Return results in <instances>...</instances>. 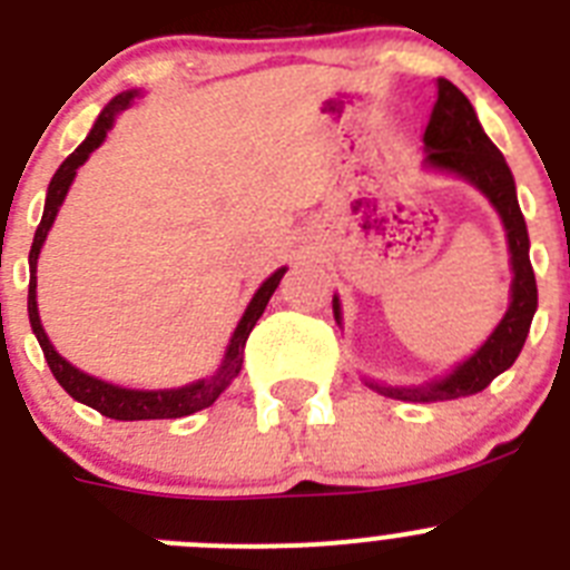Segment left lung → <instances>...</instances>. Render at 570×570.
Here are the masks:
<instances>
[{
    "instance_id": "obj_1",
    "label": "left lung",
    "mask_w": 570,
    "mask_h": 570,
    "mask_svg": "<svg viewBox=\"0 0 570 570\" xmlns=\"http://www.w3.org/2000/svg\"><path fill=\"white\" fill-rule=\"evenodd\" d=\"M425 168L442 170L468 179L473 188H480L488 196V203L497 208L508 234V250H511V305H508L502 322L488 336L485 345L476 354L468 356L465 362L451 371L448 376L425 385L396 387L367 382V387L380 391L382 396L402 402H442L460 400V396L480 394L491 385L502 371L513 365L520 356L525 336L531 331L533 311H537V279H533L531 256H528V228L522 216L520 203H517V185H513L511 168L500 148L488 139L482 130L476 110L468 102V97L448 79H436V102L428 119L425 136ZM334 316L342 320L340 299L334 296Z\"/></svg>"
}]
</instances>
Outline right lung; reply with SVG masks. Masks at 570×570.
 Instances as JSON below:
<instances>
[{
	"mask_svg": "<svg viewBox=\"0 0 570 570\" xmlns=\"http://www.w3.org/2000/svg\"><path fill=\"white\" fill-rule=\"evenodd\" d=\"M134 97H139V90H125L119 97L110 99L108 105L102 108L99 119L94 122L90 134L85 136V142L79 145L73 154L59 165V170L53 174L48 185V196H45V214H42V223H39L37 234H33V245H30V285H28V316H30V328L37 334L39 345H42V354L48 360L50 374L57 376L59 385L68 391L70 396L82 405L94 407L99 411L102 416L108 420H122V422H134V420H176V416H190L196 411H203V407L214 405L216 396L223 394L225 387L234 382V376H239L242 371V356H245V342H248L250 331H254L256 320L262 316L268 299L274 296L276 285L279 279L285 276L288 268H279L268 276V279L262 282L259 291L254 294L250 305L245 308L242 314L239 325H236L234 336H230V345L225 351V360L219 365L214 376L208 380H199V382H190V385L183 387H168V391H136V387H122V385H114V382H105L99 376H90L79 367L70 365L65 356L57 354V347L50 345L48 334L42 328V320H39V308H37V262H39V250H42V242L48 236L50 225L57 219L59 208H62L65 196H68L70 183H73V176H77L79 165H85L94 150L105 142V136L108 130L114 128V119L119 110L128 108L134 102Z\"/></svg>",
	"mask_w": 570,
	"mask_h": 570,
	"instance_id": "obj_1",
	"label": "right lung"
}]
</instances>
